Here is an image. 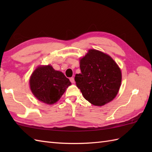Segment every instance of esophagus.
Segmentation results:
<instances>
[{
	"label": "esophagus",
	"mask_w": 152,
	"mask_h": 152,
	"mask_svg": "<svg viewBox=\"0 0 152 152\" xmlns=\"http://www.w3.org/2000/svg\"><path fill=\"white\" fill-rule=\"evenodd\" d=\"M70 81L71 82V83H74V78H73V77L70 78Z\"/></svg>",
	"instance_id": "obj_1"
}]
</instances>
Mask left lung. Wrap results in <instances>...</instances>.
Returning a JSON list of instances; mask_svg holds the SVG:
<instances>
[{"instance_id": "left-lung-1", "label": "left lung", "mask_w": 152, "mask_h": 152, "mask_svg": "<svg viewBox=\"0 0 152 152\" xmlns=\"http://www.w3.org/2000/svg\"><path fill=\"white\" fill-rule=\"evenodd\" d=\"M80 67L81 73L76 74L74 80L87 101L101 106L115 97L121 86V72L110 56L89 50L80 59Z\"/></svg>"}]
</instances>
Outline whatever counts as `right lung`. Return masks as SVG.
I'll use <instances>...</instances> for the list:
<instances>
[{"instance_id": "1", "label": "right lung", "mask_w": 152, "mask_h": 152, "mask_svg": "<svg viewBox=\"0 0 152 152\" xmlns=\"http://www.w3.org/2000/svg\"><path fill=\"white\" fill-rule=\"evenodd\" d=\"M30 88L35 97L48 104L57 102L66 88L71 85L63 72L53 69L51 65L37 68L29 80Z\"/></svg>"}]
</instances>
